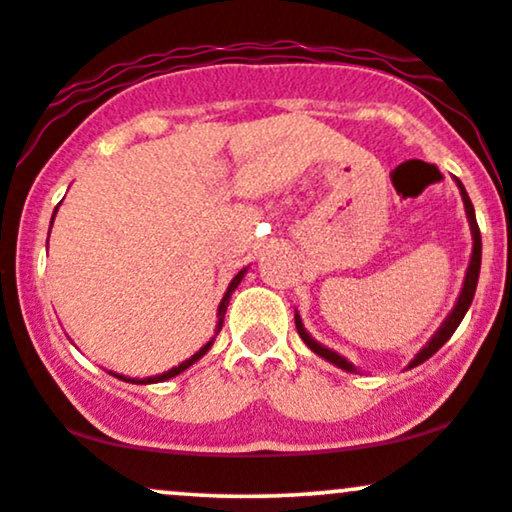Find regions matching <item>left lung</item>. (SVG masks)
<instances>
[{"label": "left lung", "instance_id": "1", "mask_svg": "<svg viewBox=\"0 0 512 512\" xmlns=\"http://www.w3.org/2000/svg\"><path fill=\"white\" fill-rule=\"evenodd\" d=\"M455 182H457V190H460V195H462L464 214H467V221H469V231H472V255H469L467 272H464L460 296H457V301H455V305H452V310L448 313V317H445V320L440 322L438 330L431 334V339H428V342L421 346L419 354L411 358V361L407 363V368H404V370H409V368L419 366V363H424L426 358H431L440 349V346L448 342V339L452 337V332H455L457 327H460L462 317L467 315L469 305H472V301H474V291H477V284H479V272H481V233H479V226H477V214H474L472 199H469L467 190H464V185L460 182V178H455ZM293 320H296V330H298V334H301V339L305 342V346H308V349L313 351V354L322 356V358H325V361H330L332 366L346 370V373H358V368L349 361V358H344L342 354H337V351L330 349V346L320 344L313 337V334L305 330V325H303V320H301V313H298V310H296V315H293Z\"/></svg>", "mask_w": 512, "mask_h": 512}]
</instances>
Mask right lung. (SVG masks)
I'll list each match as a JSON object with an SVG mask.
<instances>
[{
    "mask_svg": "<svg viewBox=\"0 0 512 512\" xmlns=\"http://www.w3.org/2000/svg\"><path fill=\"white\" fill-rule=\"evenodd\" d=\"M62 204V202H60ZM60 204H57L55 207V211H52V219H50V228H52V221H55V216H57V209H60ZM48 243H50V233H48ZM248 274V267H243L240 269V272L233 276L231 279V284H228V289H226V293H223V298H221V303H219V310H216V317H219V322H216V332H214V337L209 339L207 344L202 346V349L197 351V354H192L190 358H187V361H182V363H178V366L175 368H170V370H166V373H158V375H149V378H129V375H120V373H115V370H108L110 375H115V378H120V380H125V383H134V385H151V383H163V380H170V378H175V375H180L182 370H187L190 366H195V363L199 361V358H202L204 354H207V351L211 349V344H214V339H216V334L221 332V327H223V317H226V308H228V301H231V296H233V291L238 289V284L240 281H243V276Z\"/></svg>",
    "mask_w": 512,
    "mask_h": 512,
    "instance_id": "add662e5",
    "label": "right lung"
}]
</instances>
